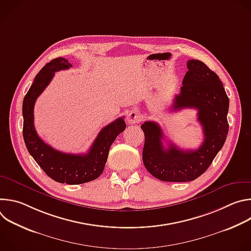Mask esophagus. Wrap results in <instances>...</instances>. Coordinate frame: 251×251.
Here are the masks:
<instances>
[{
  "instance_id": "34e87169",
  "label": "esophagus",
  "mask_w": 251,
  "mask_h": 251,
  "mask_svg": "<svg viewBox=\"0 0 251 251\" xmlns=\"http://www.w3.org/2000/svg\"><path fill=\"white\" fill-rule=\"evenodd\" d=\"M142 119V116L140 114V112L137 110V109H134V110H131L130 113L128 114V117H127V120L130 124H134V123H138L140 122Z\"/></svg>"
}]
</instances>
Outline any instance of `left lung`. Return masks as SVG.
Instances as JSON below:
<instances>
[{"instance_id":"left-lung-1","label":"left lung","mask_w":251,"mask_h":251,"mask_svg":"<svg viewBox=\"0 0 251 251\" xmlns=\"http://www.w3.org/2000/svg\"><path fill=\"white\" fill-rule=\"evenodd\" d=\"M180 94L175 96L173 110L194 108L203 132V141L196 150H183L172 142L166 149L158 123L141 125L145 135L143 163L148 172L164 182H190L202 175L223 148L228 133L229 99L216 73L202 61L191 59Z\"/></svg>"}]
</instances>
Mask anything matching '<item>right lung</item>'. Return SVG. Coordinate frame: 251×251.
I'll list each match as a JSON object with an SVG mask.
<instances>
[{
    "instance_id": "add662e5",
    "label": "right lung",
    "mask_w": 251,
    "mask_h": 251,
    "mask_svg": "<svg viewBox=\"0 0 251 251\" xmlns=\"http://www.w3.org/2000/svg\"><path fill=\"white\" fill-rule=\"evenodd\" d=\"M69 67L73 65L67 59L57 57L47 63L35 76L23 102V135L28 153L50 178L61 184L79 185L91 182L102 174L112 143L125 130L126 123L120 117L102 128L84 155L62 153L45 143L34 129V103L51 81L54 73Z\"/></svg>"
}]
</instances>
